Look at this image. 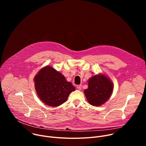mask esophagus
<instances>
[{
	"instance_id": "obj_1",
	"label": "esophagus",
	"mask_w": 146,
	"mask_h": 146,
	"mask_svg": "<svg viewBox=\"0 0 146 146\" xmlns=\"http://www.w3.org/2000/svg\"><path fill=\"white\" fill-rule=\"evenodd\" d=\"M81 87H82L81 85H78V86H77V90H78L79 91H80V90H81Z\"/></svg>"
}]
</instances>
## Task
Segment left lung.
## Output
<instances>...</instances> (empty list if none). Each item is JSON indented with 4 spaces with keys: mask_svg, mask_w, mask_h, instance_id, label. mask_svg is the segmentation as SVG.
<instances>
[{
    "mask_svg": "<svg viewBox=\"0 0 146 146\" xmlns=\"http://www.w3.org/2000/svg\"><path fill=\"white\" fill-rule=\"evenodd\" d=\"M113 84L105 75L97 74L88 80V88L84 90V94L91 105L99 106L105 103L111 95Z\"/></svg>",
    "mask_w": 146,
    "mask_h": 146,
    "instance_id": "1",
    "label": "left lung"
}]
</instances>
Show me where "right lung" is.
Wrapping results in <instances>:
<instances>
[{"mask_svg": "<svg viewBox=\"0 0 146 146\" xmlns=\"http://www.w3.org/2000/svg\"><path fill=\"white\" fill-rule=\"evenodd\" d=\"M36 92L46 105L56 107L65 103L75 87L55 69L47 66L41 69L34 78Z\"/></svg>", "mask_w": 146, "mask_h": 146, "instance_id": "add662e5", "label": "right lung"}]
</instances>
